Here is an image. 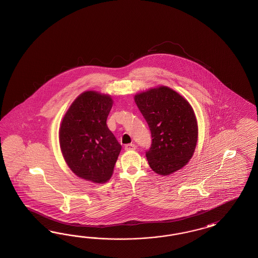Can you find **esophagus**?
I'll list each match as a JSON object with an SVG mask.
<instances>
[{
  "mask_svg": "<svg viewBox=\"0 0 258 258\" xmlns=\"http://www.w3.org/2000/svg\"><path fill=\"white\" fill-rule=\"evenodd\" d=\"M135 149H136V146L134 144H127L125 146V150H134Z\"/></svg>",
  "mask_w": 258,
  "mask_h": 258,
  "instance_id": "esophagus-1",
  "label": "esophagus"
}]
</instances>
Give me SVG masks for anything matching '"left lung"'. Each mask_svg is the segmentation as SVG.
Here are the masks:
<instances>
[{"instance_id": "8db88e82", "label": "left lung", "mask_w": 258, "mask_h": 258, "mask_svg": "<svg viewBox=\"0 0 258 258\" xmlns=\"http://www.w3.org/2000/svg\"><path fill=\"white\" fill-rule=\"evenodd\" d=\"M135 103L151 133L146 156L160 175H169L187 164L198 140L194 111L182 96L167 87L135 95Z\"/></svg>"}]
</instances>
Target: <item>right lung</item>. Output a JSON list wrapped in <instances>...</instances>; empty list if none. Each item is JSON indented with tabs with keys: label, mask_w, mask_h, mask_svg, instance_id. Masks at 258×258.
<instances>
[{
	"label": "right lung",
	"mask_w": 258,
	"mask_h": 258,
	"mask_svg": "<svg viewBox=\"0 0 258 258\" xmlns=\"http://www.w3.org/2000/svg\"><path fill=\"white\" fill-rule=\"evenodd\" d=\"M111 107L109 95L85 92L71 105L59 132L60 149L71 170L96 183L110 178L122 149L107 125Z\"/></svg>",
	"instance_id": "1"
}]
</instances>
